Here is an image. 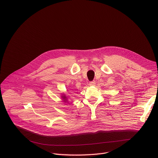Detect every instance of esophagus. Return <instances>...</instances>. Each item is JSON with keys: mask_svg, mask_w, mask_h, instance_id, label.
Wrapping results in <instances>:
<instances>
[{"mask_svg": "<svg viewBox=\"0 0 158 158\" xmlns=\"http://www.w3.org/2000/svg\"><path fill=\"white\" fill-rule=\"evenodd\" d=\"M89 85L91 86H94L96 85V82L95 81H91L89 82Z\"/></svg>", "mask_w": 158, "mask_h": 158, "instance_id": "esophagus-1", "label": "esophagus"}]
</instances>
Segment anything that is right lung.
Segmentation results:
<instances>
[{
	"label": "right lung",
	"mask_w": 158,
	"mask_h": 158,
	"mask_svg": "<svg viewBox=\"0 0 158 158\" xmlns=\"http://www.w3.org/2000/svg\"><path fill=\"white\" fill-rule=\"evenodd\" d=\"M62 98L64 99V102H65L67 101V97L65 96H62Z\"/></svg>",
	"instance_id": "right-lung-1"
}]
</instances>
